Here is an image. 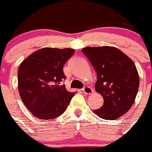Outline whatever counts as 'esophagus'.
<instances>
[{
	"instance_id": "34e87169",
	"label": "esophagus",
	"mask_w": 152,
	"mask_h": 152,
	"mask_svg": "<svg viewBox=\"0 0 152 152\" xmlns=\"http://www.w3.org/2000/svg\"><path fill=\"white\" fill-rule=\"evenodd\" d=\"M82 90L84 94H92L93 92H94L93 89H91L90 86H85V87H84Z\"/></svg>"
}]
</instances>
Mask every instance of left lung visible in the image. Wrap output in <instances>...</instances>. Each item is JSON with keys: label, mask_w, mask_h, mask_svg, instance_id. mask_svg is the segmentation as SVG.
Masks as SVG:
<instances>
[{"label": "left lung", "mask_w": 152, "mask_h": 152, "mask_svg": "<svg viewBox=\"0 0 152 152\" xmlns=\"http://www.w3.org/2000/svg\"><path fill=\"white\" fill-rule=\"evenodd\" d=\"M82 52L95 69L96 91L104 100L101 107L94 112L103 119H117L129 110L138 91L139 76L134 63L114 47H86Z\"/></svg>", "instance_id": "obj_1"}]
</instances>
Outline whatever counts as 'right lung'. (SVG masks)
<instances>
[{
    "mask_svg": "<svg viewBox=\"0 0 152 152\" xmlns=\"http://www.w3.org/2000/svg\"><path fill=\"white\" fill-rule=\"evenodd\" d=\"M72 48H43L35 51L21 62L18 72L21 100L35 117L54 119L68 107L75 93L65 84L63 66L72 56Z\"/></svg>",
    "mask_w": 152,
    "mask_h": 152,
    "instance_id": "1",
    "label": "right lung"
}]
</instances>
